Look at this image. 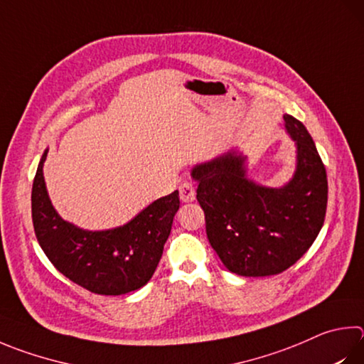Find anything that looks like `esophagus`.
Returning <instances> with one entry per match:
<instances>
[{"mask_svg":"<svg viewBox=\"0 0 364 364\" xmlns=\"http://www.w3.org/2000/svg\"><path fill=\"white\" fill-rule=\"evenodd\" d=\"M180 199L183 202H193L196 199V186L191 181H184L180 186Z\"/></svg>","mask_w":364,"mask_h":364,"instance_id":"esophagus-1","label":"esophagus"}]
</instances>
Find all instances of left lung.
<instances>
[{
	"instance_id": "1",
	"label": "left lung",
	"mask_w": 364,
	"mask_h": 364,
	"mask_svg": "<svg viewBox=\"0 0 364 364\" xmlns=\"http://www.w3.org/2000/svg\"><path fill=\"white\" fill-rule=\"evenodd\" d=\"M283 119L297 146L294 176L283 188L248 180L245 157L237 151L193 168L210 245L237 275L267 277L291 267L325 223V165L304 124L289 114Z\"/></svg>"
}]
</instances>
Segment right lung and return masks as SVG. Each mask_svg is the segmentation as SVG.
<instances>
[{
  "label": "right lung",
  "instance_id": "add662e5",
  "mask_svg": "<svg viewBox=\"0 0 364 364\" xmlns=\"http://www.w3.org/2000/svg\"><path fill=\"white\" fill-rule=\"evenodd\" d=\"M48 151L39 161L31 189V218L36 239L58 272L90 293L125 294L146 285L162 257L178 191L153 202L134 220L108 230H84L58 216L43 176Z\"/></svg>",
  "mask_w": 364,
  "mask_h": 364
}]
</instances>
